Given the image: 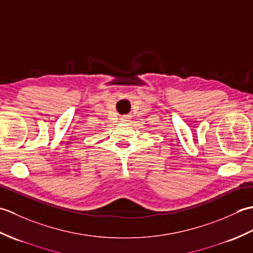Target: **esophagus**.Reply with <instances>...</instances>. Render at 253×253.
<instances>
[{"instance_id": "esophagus-1", "label": "esophagus", "mask_w": 253, "mask_h": 253, "mask_svg": "<svg viewBox=\"0 0 253 253\" xmlns=\"http://www.w3.org/2000/svg\"><path fill=\"white\" fill-rule=\"evenodd\" d=\"M129 118H130L129 115H123L122 118H121V121H122V123H128V122H129Z\"/></svg>"}]
</instances>
